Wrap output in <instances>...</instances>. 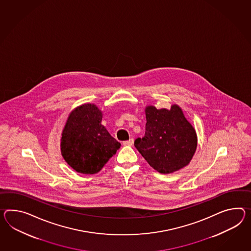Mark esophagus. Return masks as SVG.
Returning a JSON list of instances; mask_svg holds the SVG:
<instances>
[{
    "label": "esophagus",
    "mask_w": 251,
    "mask_h": 251,
    "mask_svg": "<svg viewBox=\"0 0 251 251\" xmlns=\"http://www.w3.org/2000/svg\"><path fill=\"white\" fill-rule=\"evenodd\" d=\"M133 142H134V140L132 138H130L128 141H123V145H125V146H132Z\"/></svg>",
    "instance_id": "1"
}]
</instances>
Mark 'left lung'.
Instances as JSON below:
<instances>
[{"label": "left lung", "mask_w": 251, "mask_h": 251, "mask_svg": "<svg viewBox=\"0 0 251 251\" xmlns=\"http://www.w3.org/2000/svg\"><path fill=\"white\" fill-rule=\"evenodd\" d=\"M145 136L138 138L134 146L150 166L162 174H170L188 165L198 146L195 128L186 119L181 108H145Z\"/></svg>", "instance_id": "1"}]
</instances>
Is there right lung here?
<instances>
[{"label": "right lung", "instance_id": "right-lung-1", "mask_svg": "<svg viewBox=\"0 0 251 251\" xmlns=\"http://www.w3.org/2000/svg\"><path fill=\"white\" fill-rule=\"evenodd\" d=\"M101 120L102 111L92 103L76 107L68 116L61 132V152L68 165L79 173H98L121 148Z\"/></svg>", "mask_w": 251, "mask_h": 251}]
</instances>
